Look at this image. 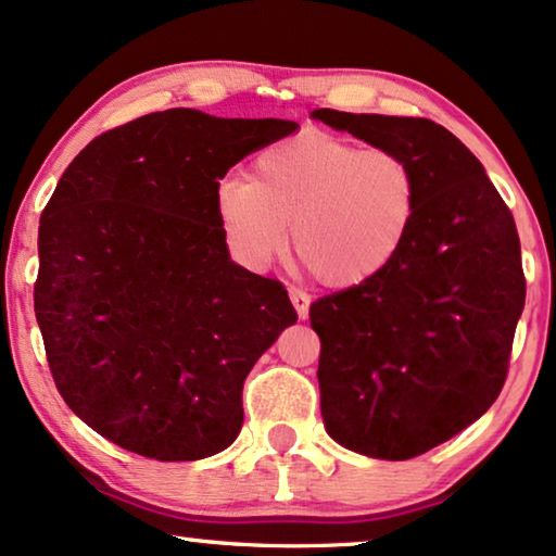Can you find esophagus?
<instances>
[{
	"label": "esophagus",
	"mask_w": 556,
	"mask_h": 556,
	"mask_svg": "<svg viewBox=\"0 0 556 556\" xmlns=\"http://www.w3.org/2000/svg\"><path fill=\"white\" fill-rule=\"evenodd\" d=\"M288 295H291V303L299 311V318H306L308 316V306H311V295L306 291H301V288H288Z\"/></svg>",
	"instance_id": "34e87169"
}]
</instances>
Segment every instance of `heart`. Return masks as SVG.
I'll use <instances>...</instances> for the list:
<instances>
[{"label": "heart", "instance_id": "b5f03b06", "mask_svg": "<svg viewBox=\"0 0 556 556\" xmlns=\"http://www.w3.org/2000/svg\"><path fill=\"white\" fill-rule=\"evenodd\" d=\"M217 219L235 253L263 268L288 245L318 283L354 288L377 278L405 242L417 177L390 149H359L324 131L263 149L248 179L217 189Z\"/></svg>", "mask_w": 556, "mask_h": 556}]
</instances>
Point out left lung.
<instances>
[{"label": "left lung", "mask_w": 556, "mask_h": 556, "mask_svg": "<svg viewBox=\"0 0 556 556\" xmlns=\"http://www.w3.org/2000/svg\"><path fill=\"white\" fill-rule=\"evenodd\" d=\"M413 166L417 210L377 278L311 303L326 432L407 460L476 422L508 375L527 299L511 210L466 143L428 118L314 111Z\"/></svg>", "instance_id": "left-lung-1"}]
</instances>
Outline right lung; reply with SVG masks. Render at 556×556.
<instances>
[{"label": "right lung", "mask_w": 556, "mask_h": 556, "mask_svg": "<svg viewBox=\"0 0 556 556\" xmlns=\"http://www.w3.org/2000/svg\"><path fill=\"white\" fill-rule=\"evenodd\" d=\"M280 118L149 113L96 136L37 235L35 316L58 392L143 458L200 460L238 438L242 382L295 324L280 280L230 261L227 169L293 134Z\"/></svg>", "instance_id": "obj_1"}]
</instances>
